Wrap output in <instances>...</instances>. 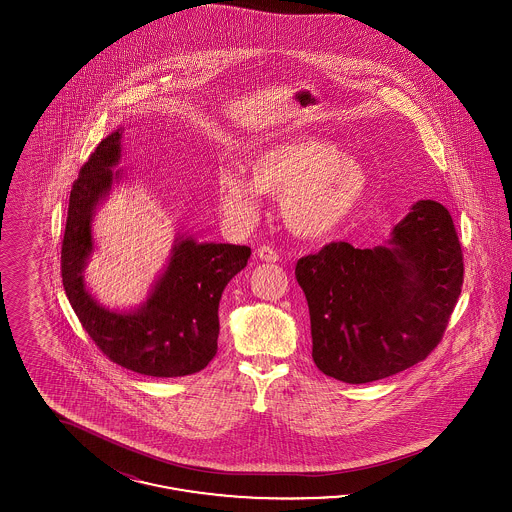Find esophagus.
Returning <instances> with one entry per match:
<instances>
[{
    "label": "esophagus",
    "instance_id": "34e87169",
    "mask_svg": "<svg viewBox=\"0 0 512 512\" xmlns=\"http://www.w3.org/2000/svg\"><path fill=\"white\" fill-rule=\"evenodd\" d=\"M257 257H259L261 261H267V263H276V261H278V253H276V249L270 247V245L257 247Z\"/></svg>",
    "mask_w": 512,
    "mask_h": 512
}]
</instances>
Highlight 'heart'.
Here are the masks:
<instances>
[{"instance_id": "obj_1", "label": "heart", "mask_w": 512, "mask_h": 512, "mask_svg": "<svg viewBox=\"0 0 512 512\" xmlns=\"http://www.w3.org/2000/svg\"><path fill=\"white\" fill-rule=\"evenodd\" d=\"M242 169L217 172V195L224 213L247 224L257 217L263 194L282 197V215L303 238H324L359 207L368 188L363 165L317 138H293L259 149Z\"/></svg>"}]
</instances>
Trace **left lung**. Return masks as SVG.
<instances>
[{
  "label": "left lung",
  "instance_id": "8db88e82",
  "mask_svg": "<svg viewBox=\"0 0 512 512\" xmlns=\"http://www.w3.org/2000/svg\"><path fill=\"white\" fill-rule=\"evenodd\" d=\"M391 245H324L295 265L307 297L313 361L326 376L366 384L424 361L461 295L463 249L451 213L418 201Z\"/></svg>",
  "mask_w": 512,
  "mask_h": 512
}]
</instances>
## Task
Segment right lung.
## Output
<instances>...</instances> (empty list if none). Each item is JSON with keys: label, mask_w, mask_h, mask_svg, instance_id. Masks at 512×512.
Segmentation results:
<instances>
[{"label": "right lung", "mask_w": 512, "mask_h": 512, "mask_svg": "<svg viewBox=\"0 0 512 512\" xmlns=\"http://www.w3.org/2000/svg\"><path fill=\"white\" fill-rule=\"evenodd\" d=\"M121 138L117 130L101 140L73 182L61 244L63 286L82 328L109 361L144 376H188L217 355L220 297L251 249L182 240L142 309L122 315L99 307L84 288L82 268L92 251V211L117 178L111 167L121 157Z\"/></svg>", "instance_id": "add662e5"}]
</instances>
